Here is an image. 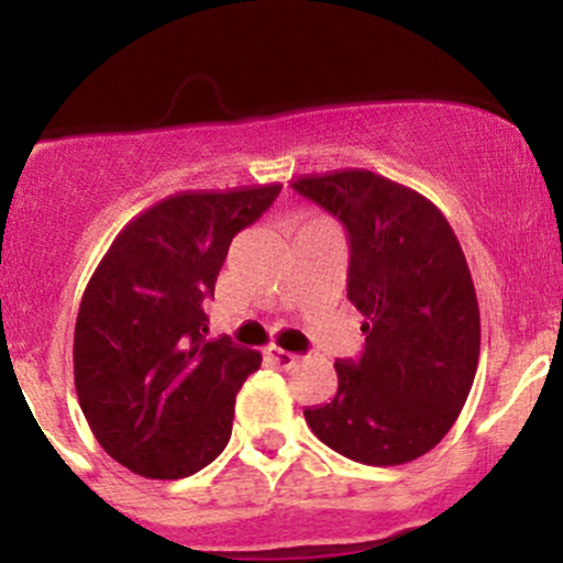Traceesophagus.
<instances>
[{
    "instance_id": "obj_1",
    "label": "esophagus",
    "mask_w": 563,
    "mask_h": 563,
    "mask_svg": "<svg viewBox=\"0 0 563 563\" xmlns=\"http://www.w3.org/2000/svg\"><path fill=\"white\" fill-rule=\"evenodd\" d=\"M267 357L273 360L277 367H294L296 363H299V354L286 352V349H280V346H267Z\"/></svg>"
}]
</instances>
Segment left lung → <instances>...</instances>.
Masks as SVG:
<instances>
[{
    "instance_id": "left-lung-1",
    "label": "left lung",
    "mask_w": 563,
    "mask_h": 563,
    "mask_svg": "<svg viewBox=\"0 0 563 563\" xmlns=\"http://www.w3.org/2000/svg\"><path fill=\"white\" fill-rule=\"evenodd\" d=\"M294 190L349 232V301L363 314L360 363H335L339 391L303 418L320 442L365 466L434 450L466 405L479 365V303L442 211L365 169L299 177Z\"/></svg>"
}]
</instances>
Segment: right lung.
Returning a JSON list of instances; mask_svg holds the SVG:
<instances>
[{
  "instance_id": "obj_1",
  "label": "right lung",
  "mask_w": 563,
  "mask_h": 563,
  "mask_svg": "<svg viewBox=\"0 0 563 563\" xmlns=\"http://www.w3.org/2000/svg\"><path fill=\"white\" fill-rule=\"evenodd\" d=\"M283 185L177 192L134 217L81 296L74 380L102 450L147 479H185L228 448L235 397L262 354L206 341L232 238Z\"/></svg>"
}]
</instances>
